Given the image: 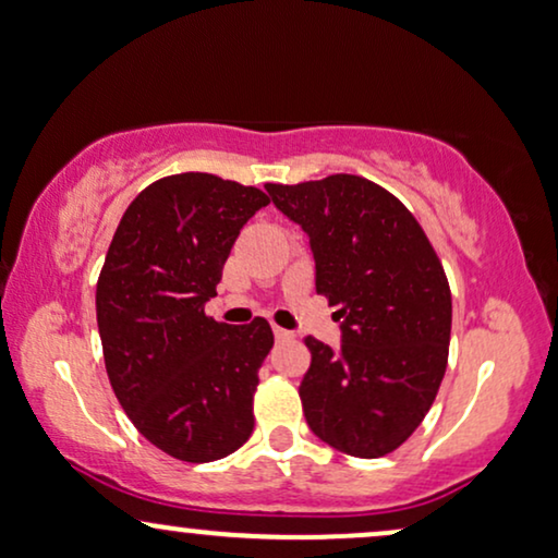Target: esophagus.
<instances>
[{"instance_id":"obj_1","label":"esophagus","mask_w":558,"mask_h":558,"mask_svg":"<svg viewBox=\"0 0 558 558\" xmlns=\"http://www.w3.org/2000/svg\"><path fill=\"white\" fill-rule=\"evenodd\" d=\"M274 338H277L279 343H284V341H292L294 332L287 330V328H279V325H274Z\"/></svg>"}]
</instances>
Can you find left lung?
I'll return each mask as SVG.
<instances>
[{
    "mask_svg": "<svg viewBox=\"0 0 558 558\" xmlns=\"http://www.w3.org/2000/svg\"><path fill=\"white\" fill-rule=\"evenodd\" d=\"M266 192L305 230L317 294L341 307L338 349L305 338L313 361L300 397L310 430L359 459L395 451L423 423L446 374L444 266L410 209L368 179L332 173Z\"/></svg>",
    "mask_w": 558,
    "mask_h": 558,
    "instance_id": "left-lung-1",
    "label": "left lung"
}]
</instances>
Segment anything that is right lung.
Returning a JSON list of instances; mask_svg holds the SVG:
<instances>
[{
	"instance_id": "add662e5",
	"label": "right lung",
	"mask_w": 558,
	"mask_h": 558,
	"mask_svg": "<svg viewBox=\"0 0 558 558\" xmlns=\"http://www.w3.org/2000/svg\"><path fill=\"white\" fill-rule=\"evenodd\" d=\"M269 197L215 173H173L122 215L97 281L110 385L137 430L179 461L205 464L253 433L258 368L274 345L264 317L205 315L241 228Z\"/></svg>"
}]
</instances>
